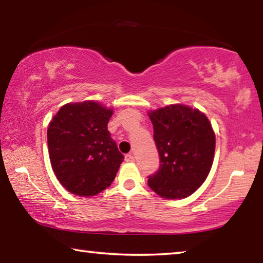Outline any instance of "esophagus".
<instances>
[{
  "label": "esophagus",
  "instance_id": "34e87169",
  "mask_svg": "<svg viewBox=\"0 0 263 263\" xmlns=\"http://www.w3.org/2000/svg\"><path fill=\"white\" fill-rule=\"evenodd\" d=\"M125 161L126 162H133V161H135V157H133L131 153H128V154L125 155Z\"/></svg>",
  "mask_w": 263,
  "mask_h": 263
}]
</instances>
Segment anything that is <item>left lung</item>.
Segmentation results:
<instances>
[{
	"instance_id": "left-lung-1",
	"label": "left lung",
	"mask_w": 263,
	"mask_h": 263,
	"mask_svg": "<svg viewBox=\"0 0 263 263\" xmlns=\"http://www.w3.org/2000/svg\"><path fill=\"white\" fill-rule=\"evenodd\" d=\"M160 166L148 185L161 197L194 194L210 173L216 137L208 117L197 109L175 104L151 111Z\"/></svg>"
}]
</instances>
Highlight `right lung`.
Instances as JSON below:
<instances>
[{
    "instance_id": "right-lung-1",
    "label": "right lung",
    "mask_w": 263,
    "mask_h": 263,
    "mask_svg": "<svg viewBox=\"0 0 263 263\" xmlns=\"http://www.w3.org/2000/svg\"><path fill=\"white\" fill-rule=\"evenodd\" d=\"M112 110L92 101L60 108L47 128L51 164L72 194L94 196L110 186L124 155L108 131Z\"/></svg>"
}]
</instances>
